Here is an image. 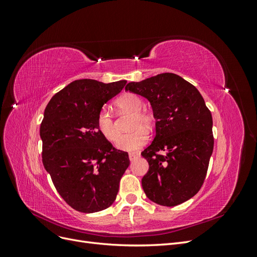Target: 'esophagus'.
<instances>
[{
  "mask_svg": "<svg viewBox=\"0 0 257 257\" xmlns=\"http://www.w3.org/2000/svg\"><path fill=\"white\" fill-rule=\"evenodd\" d=\"M138 157H139V153H134V152L128 153V159H130L131 162H132V161H135Z\"/></svg>",
  "mask_w": 257,
  "mask_h": 257,
  "instance_id": "obj_1",
  "label": "esophagus"
}]
</instances>
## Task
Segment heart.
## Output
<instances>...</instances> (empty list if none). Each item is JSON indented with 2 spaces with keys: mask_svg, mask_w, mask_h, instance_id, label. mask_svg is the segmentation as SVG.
Instances as JSON below:
<instances>
[{
  "mask_svg": "<svg viewBox=\"0 0 257 257\" xmlns=\"http://www.w3.org/2000/svg\"><path fill=\"white\" fill-rule=\"evenodd\" d=\"M115 104L121 110L133 113L134 116L132 119L131 127L132 130H135L132 133L121 136L119 141L116 143V147L123 151H135L141 149L149 139L147 130H151L153 126V114L146 109H142L144 106L143 99L133 93H127L123 95L116 100ZM96 127L99 134L108 142L114 143L117 141L120 133L108 108L104 107L98 111L96 116Z\"/></svg>",
  "mask_w": 257,
  "mask_h": 257,
  "instance_id": "1",
  "label": "heart"
}]
</instances>
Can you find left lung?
<instances>
[{
  "instance_id": "obj_1",
  "label": "left lung",
  "mask_w": 257,
  "mask_h": 257,
  "mask_svg": "<svg viewBox=\"0 0 257 257\" xmlns=\"http://www.w3.org/2000/svg\"><path fill=\"white\" fill-rule=\"evenodd\" d=\"M125 91L149 100L157 120L153 142L142 152L149 163L142 180L147 197L166 207L184 203L207 175L214 144L211 112L199 91L173 73L130 82Z\"/></svg>"
}]
</instances>
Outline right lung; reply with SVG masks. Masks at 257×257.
<instances>
[{
    "mask_svg": "<svg viewBox=\"0 0 257 257\" xmlns=\"http://www.w3.org/2000/svg\"><path fill=\"white\" fill-rule=\"evenodd\" d=\"M125 84L75 80L45 109L40 130L44 167L61 197L79 212L111 206L130 165L127 152L113 148L96 127L98 111Z\"/></svg>",
    "mask_w": 257,
    "mask_h": 257,
    "instance_id": "right-lung-1",
    "label": "right lung"
}]
</instances>
